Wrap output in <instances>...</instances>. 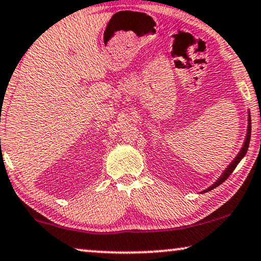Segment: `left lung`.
<instances>
[{
    "label": "left lung",
    "instance_id": "left-lung-1",
    "mask_svg": "<svg viewBox=\"0 0 261 261\" xmlns=\"http://www.w3.org/2000/svg\"><path fill=\"white\" fill-rule=\"evenodd\" d=\"M249 141H251V115H248V126H247V135H246L245 143H244V145H242V148H241V150H240V152L238 153V156L236 157V159H234L233 162L229 164L228 168H226V170L223 171V174L221 175V177H220V178L218 179V181H216V182L214 183V185L209 187V188H208L207 190H204V192H209V190H212V189L216 188V187L221 185L222 182H225L226 179L229 177V175L232 174L234 169L237 168L238 164H239V162H240V161L242 160V157H244V156L246 155V152H247V150H248V145H249Z\"/></svg>",
    "mask_w": 261,
    "mask_h": 261
}]
</instances>
